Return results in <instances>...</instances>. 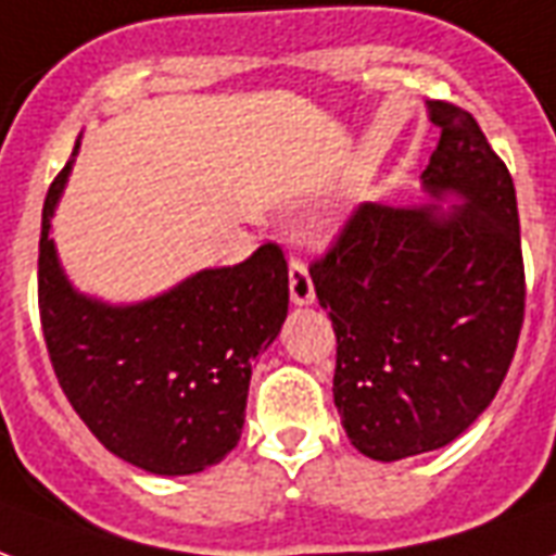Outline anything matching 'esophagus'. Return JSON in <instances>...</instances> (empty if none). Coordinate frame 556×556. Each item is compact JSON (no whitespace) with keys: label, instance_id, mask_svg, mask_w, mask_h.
<instances>
[{"label":"esophagus","instance_id":"1","mask_svg":"<svg viewBox=\"0 0 556 556\" xmlns=\"http://www.w3.org/2000/svg\"><path fill=\"white\" fill-rule=\"evenodd\" d=\"M289 291H291V303L298 306H309L315 300V286H312V277L306 265L300 258H291L289 265Z\"/></svg>","mask_w":556,"mask_h":556}]
</instances>
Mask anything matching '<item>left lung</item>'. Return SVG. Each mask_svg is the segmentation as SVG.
Segmentation results:
<instances>
[{
	"instance_id": "left-lung-1",
	"label": "left lung",
	"mask_w": 556,
	"mask_h": 556,
	"mask_svg": "<svg viewBox=\"0 0 556 556\" xmlns=\"http://www.w3.org/2000/svg\"><path fill=\"white\" fill-rule=\"evenodd\" d=\"M439 126L421 188L459 203H362L312 262L336 330L332 397L359 454L394 463L445 447L507 377L525 320L519 208L507 164L468 111Z\"/></svg>"
}]
</instances>
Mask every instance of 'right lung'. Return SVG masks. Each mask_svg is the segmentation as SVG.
Masks as SVG:
<instances>
[{
    "label": "right lung",
    "mask_w": 556,
    "mask_h": 556,
    "mask_svg": "<svg viewBox=\"0 0 556 556\" xmlns=\"http://www.w3.org/2000/svg\"><path fill=\"white\" fill-rule=\"evenodd\" d=\"M73 159L49 188L37 256V306L61 389L131 466L167 477L217 466L241 439L253 359L289 315L286 256L262 244L241 265L205 267L129 306L88 298L49 236Z\"/></svg>",
    "instance_id": "1"
}]
</instances>
